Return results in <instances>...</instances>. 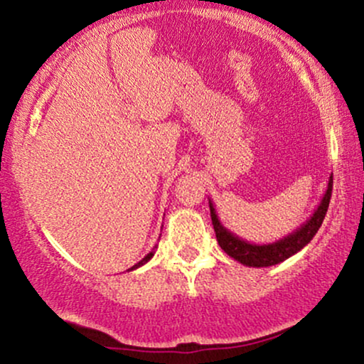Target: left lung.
Returning a JSON list of instances; mask_svg holds the SVG:
<instances>
[{
    "instance_id": "8db88e82",
    "label": "left lung",
    "mask_w": 364,
    "mask_h": 364,
    "mask_svg": "<svg viewBox=\"0 0 364 364\" xmlns=\"http://www.w3.org/2000/svg\"><path fill=\"white\" fill-rule=\"evenodd\" d=\"M332 176H330L327 190H325L323 196H321L318 207L315 208V212H313L306 223H303L298 229H294L289 235L284 236L282 240L267 245L250 243V241H245L243 237H240L235 232L229 231V229H225L223 223L219 220L214 203L208 200L212 224H214V231L217 241H219V246L229 257L235 258V260L243 263L246 267H272L287 260L292 255L301 252L304 246L310 243L316 232H318L320 225L325 219V214H327L330 196H332Z\"/></svg>"
}]
</instances>
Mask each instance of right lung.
Masks as SVG:
<instances>
[{
  "label": "right lung",
  "mask_w": 364,
  "mask_h": 364,
  "mask_svg": "<svg viewBox=\"0 0 364 364\" xmlns=\"http://www.w3.org/2000/svg\"><path fill=\"white\" fill-rule=\"evenodd\" d=\"M156 248H157V245H156V246H154V248H152V252H150V253H147V255H145V257H144V258H141V260H140L139 263H135V265H133V267H132V269H128V270H135V269H139V267H141V265H145V263H147V262L150 260V258H152V257H154V253H156Z\"/></svg>",
  "instance_id": "obj_1"
}]
</instances>
